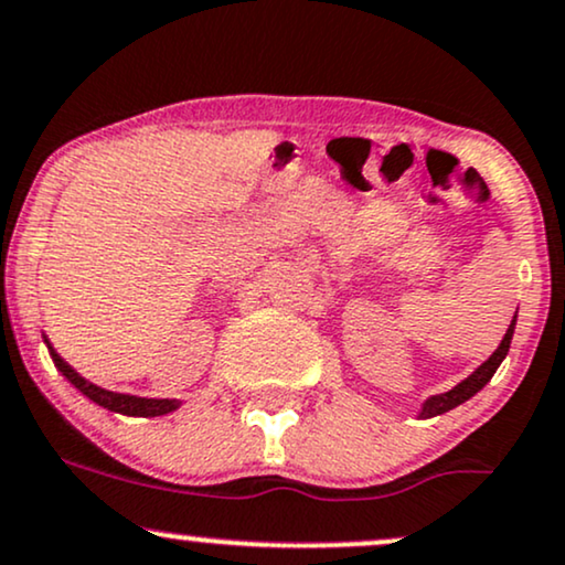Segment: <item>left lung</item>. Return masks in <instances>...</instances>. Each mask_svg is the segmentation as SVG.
<instances>
[{
  "mask_svg": "<svg viewBox=\"0 0 565 565\" xmlns=\"http://www.w3.org/2000/svg\"><path fill=\"white\" fill-rule=\"evenodd\" d=\"M515 312H519V310H515ZM515 318H519V316H513V321H511V326H508L505 337H502V342L498 344V350H494L492 355H489L484 363H481L479 369L471 373V376L463 379V382H460V384H455L452 390L426 397L424 405H420V411H418V418L441 416V413H447V411H452V407L463 405L466 399H471L479 390H484L489 379L494 376V371H498L502 360H505L508 350H511V339H513V331H515Z\"/></svg>",
  "mask_w": 565,
  "mask_h": 565,
  "instance_id": "left-lung-1",
  "label": "left lung"
}]
</instances>
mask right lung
<instances>
[{"mask_svg":"<svg viewBox=\"0 0 565 565\" xmlns=\"http://www.w3.org/2000/svg\"><path fill=\"white\" fill-rule=\"evenodd\" d=\"M50 348V355L57 365V371L71 382L81 394H86L94 405L105 407L110 413H120V416H139V418H154V416H168V413L179 411L181 399H160V397H136V394H124V392H110V390H102V386L86 382L78 371H73L71 365L65 363L63 358L54 352V348L46 342Z\"/></svg>","mask_w":565,"mask_h":565,"instance_id":"add662e5","label":"right lung"}]
</instances>
